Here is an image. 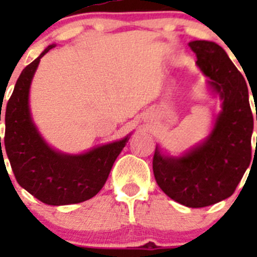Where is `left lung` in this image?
<instances>
[{
  "label": "left lung",
  "mask_w": 257,
  "mask_h": 257,
  "mask_svg": "<svg viewBox=\"0 0 257 257\" xmlns=\"http://www.w3.org/2000/svg\"><path fill=\"white\" fill-rule=\"evenodd\" d=\"M189 46L208 85L221 97V112L207 139L181 157L165 156L156 147L153 172L170 198L199 208L230 197L243 178L251 162L253 115L246 81L224 49L210 41H192Z\"/></svg>",
  "instance_id": "8db88e82"
}]
</instances>
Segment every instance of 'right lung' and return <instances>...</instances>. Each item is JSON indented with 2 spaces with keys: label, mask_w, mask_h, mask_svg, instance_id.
<instances>
[{
  "label": "right lung",
  "mask_w": 257,
  "mask_h": 257,
  "mask_svg": "<svg viewBox=\"0 0 257 257\" xmlns=\"http://www.w3.org/2000/svg\"><path fill=\"white\" fill-rule=\"evenodd\" d=\"M52 47L55 45L47 46L18 78L4 112V151L20 187L46 205L64 206L87 201L100 192L130 135L78 156L56 152L45 143L32 121L29 87L41 58ZM0 148L4 158L1 136Z\"/></svg>",
  "instance_id": "1"
}]
</instances>
